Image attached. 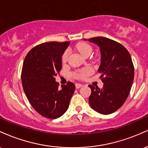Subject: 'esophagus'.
<instances>
[{
	"label": "esophagus",
	"instance_id": "esophagus-1",
	"mask_svg": "<svg viewBox=\"0 0 148 148\" xmlns=\"http://www.w3.org/2000/svg\"><path fill=\"white\" fill-rule=\"evenodd\" d=\"M83 85L81 84H76V88H77V89H79L81 87H82Z\"/></svg>",
	"mask_w": 148,
	"mask_h": 148
}]
</instances>
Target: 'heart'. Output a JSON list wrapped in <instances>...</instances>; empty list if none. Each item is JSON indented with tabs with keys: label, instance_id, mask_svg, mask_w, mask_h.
<instances>
[{
	"label": "heart",
	"instance_id": "obj_1",
	"mask_svg": "<svg viewBox=\"0 0 148 148\" xmlns=\"http://www.w3.org/2000/svg\"><path fill=\"white\" fill-rule=\"evenodd\" d=\"M76 49H78V51H79L82 55L85 56H86L88 54H90L92 53V51L91 46L88 45V44L86 43L79 44V45H77V46H76ZM68 56L69 51H65L62 56V62H63V63L67 62V58H68ZM92 72V68H91L90 67H85V68L81 69V70L74 73V76H75L76 79H84L85 78H86L87 76H89L90 74H91Z\"/></svg>",
	"mask_w": 148,
	"mask_h": 148
}]
</instances>
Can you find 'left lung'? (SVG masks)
<instances>
[{"label": "left lung", "mask_w": 148, "mask_h": 148, "mask_svg": "<svg viewBox=\"0 0 148 148\" xmlns=\"http://www.w3.org/2000/svg\"><path fill=\"white\" fill-rule=\"evenodd\" d=\"M88 40L100 49L101 64L98 72L103 83L101 89L88 86L91 89L90 105L101 114H111L123 106L130 92L134 77L132 58L125 47L111 39L96 37Z\"/></svg>", "instance_id": "left-lung-1"}]
</instances>
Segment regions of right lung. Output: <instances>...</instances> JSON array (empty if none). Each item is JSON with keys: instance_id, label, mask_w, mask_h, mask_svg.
Returning a JSON list of instances; mask_svg holds the SVG:
<instances>
[{"instance_id": "right-lung-1", "label": "right lung", "mask_w": 148, "mask_h": 148, "mask_svg": "<svg viewBox=\"0 0 148 148\" xmlns=\"http://www.w3.org/2000/svg\"><path fill=\"white\" fill-rule=\"evenodd\" d=\"M70 42L40 44L27 53L21 71V82L27 99L34 109L45 118L56 119L69 107L75 85L61 86L55 76L62 69V56Z\"/></svg>"}]
</instances>
